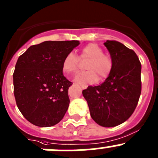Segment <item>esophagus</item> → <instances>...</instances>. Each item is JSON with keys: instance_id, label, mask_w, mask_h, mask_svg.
<instances>
[{"instance_id": "1", "label": "esophagus", "mask_w": 158, "mask_h": 158, "mask_svg": "<svg viewBox=\"0 0 158 158\" xmlns=\"http://www.w3.org/2000/svg\"><path fill=\"white\" fill-rule=\"evenodd\" d=\"M79 87H80L81 89H85L87 88V85H84V84H79Z\"/></svg>"}]
</instances>
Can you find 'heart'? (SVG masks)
Wrapping results in <instances>:
<instances>
[{
	"label": "heart",
	"instance_id": "heart-1",
	"mask_svg": "<svg viewBox=\"0 0 158 158\" xmlns=\"http://www.w3.org/2000/svg\"><path fill=\"white\" fill-rule=\"evenodd\" d=\"M79 59H88L85 63L87 71L79 73L75 77L78 83H94L99 78H105L110 74L113 68V59L109 54L96 43H89L81 49L79 57L73 52H69L63 58L62 69L66 73H73L77 70Z\"/></svg>",
	"mask_w": 158,
	"mask_h": 158
}]
</instances>
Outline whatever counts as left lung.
<instances>
[{
	"label": "left lung",
	"mask_w": 158,
	"mask_h": 158,
	"mask_svg": "<svg viewBox=\"0 0 158 158\" xmlns=\"http://www.w3.org/2000/svg\"><path fill=\"white\" fill-rule=\"evenodd\" d=\"M104 45L113 59L105 82L82 90L93 120L112 127L127 120L135 110L141 93V64L134 50L120 42L107 40Z\"/></svg>",
	"instance_id": "left-lung-1"
}]
</instances>
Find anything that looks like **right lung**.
<instances>
[{
  "label": "right lung",
  "instance_id": "1",
  "mask_svg": "<svg viewBox=\"0 0 158 158\" xmlns=\"http://www.w3.org/2000/svg\"><path fill=\"white\" fill-rule=\"evenodd\" d=\"M79 41H46L19 56L13 74L15 101L24 117L42 127H52L65 116L73 85L64 76L63 58Z\"/></svg>",
  "mask_w": 158,
  "mask_h": 158
}]
</instances>
